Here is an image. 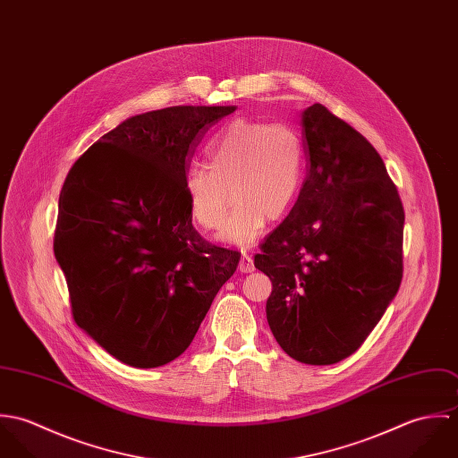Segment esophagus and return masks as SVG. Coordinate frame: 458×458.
I'll list each match as a JSON object with an SVG mask.
<instances>
[{
  "mask_svg": "<svg viewBox=\"0 0 458 458\" xmlns=\"http://www.w3.org/2000/svg\"><path fill=\"white\" fill-rule=\"evenodd\" d=\"M238 269H240L242 273H250V271H254V269H256V266H254V259H252V256L243 254V256H242V259H240V264H238Z\"/></svg>",
  "mask_w": 458,
  "mask_h": 458,
  "instance_id": "obj_1",
  "label": "esophagus"
}]
</instances>
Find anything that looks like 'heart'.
<instances>
[{
	"label": "heart",
	"mask_w": 458,
	"mask_h": 458,
	"mask_svg": "<svg viewBox=\"0 0 458 458\" xmlns=\"http://www.w3.org/2000/svg\"><path fill=\"white\" fill-rule=\"evenodd\" d=\"M208 167H192L183 180L192 220L220 233L231 245H250L266 218L276 220L293 206L303 176V144L285 123L234 120L204 149Z\"/></svg>",
	"instance_id": "heart-1"
}]
</instances>
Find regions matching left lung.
<instances>
[{"instance_id": "8db88e82", "label": "left lung", "mask_w": 458, "mask_h": 458, "mask_svg": "<svg viewBox=\"0 0 458 458\" xmlns=\"http://www.w3.org/2000/svg\"><path fill=\"white\" fill-rule=\"evenodd\" d=\"M309 173L254 264L266 318L296 361L333 365L361 347L403 273V206L376 148L325 106L301 114Z\"/></svg>"}]
</instances>
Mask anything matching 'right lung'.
Here are the masks:
<instances>
[{
  "label": "right lung",
  "mask_w": 458,
  "mask_h": 458,
  "mask_svg": "<svg viewBox=\"0 0 458 458\" xmlns=\"http://www.w3.org/2000/svg\"><path fill=\"white\" fill-rule=\"evenodd\" d=\"M234 106L131 116L91 144L60 192L55 256L72 316L125 365L155 369L196 336L240 252L206 242L183 189L197 144Z\"/></svg>",
  "instance_id": "right-lung-1"
}]
</instances>
